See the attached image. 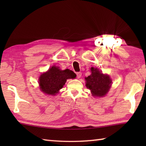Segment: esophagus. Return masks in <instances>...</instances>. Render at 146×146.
I'll return each mask as SVG.
<instances>
[{
  "mask_svg": "<svg viewBox=\"0 0 146 146\" xmlns=\"http://www.w3.org/2000/svg\"><path fill=\"white\" fill-rule=\"evenodd\" d=\"M76 76H77L78 78H80L82 76V73L81 72H77L76 73Z\"/></svg>",
  "mask_w": 146,
  "mask_h": 146,
  "instance_id": "esophagus-1",
  "label": "esophagus"
}]
</instances>
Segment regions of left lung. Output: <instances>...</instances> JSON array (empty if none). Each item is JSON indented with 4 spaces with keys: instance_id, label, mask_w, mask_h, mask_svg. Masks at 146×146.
<instances>
[{
    "instance_id": "left-lung-1",
    "label": "left lung",
    "mask_w": 146,
    "mask_h": 146,
    "mask_svg": "<svg viewBox=\"0 0 146 146\" xmlns=\"http://www.w3.org/2000/svg\"><path fill=\"white\" fill-rule=\"evenodd\" d=\"M91 75L86 77V86L91 91L93 97L105 96L111 86L110 76L103 74L97 68H91Z\"/></svg>"
}]
</instances>
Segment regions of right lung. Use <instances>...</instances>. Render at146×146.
<instances>
[{"mask_svg":"<svg viewBox=\"0 0 146 146\" xmlns=\"http://www.w3.org/2000/svg\"><path fill=\"white\" fill-rule=\"evenodd\" d=\"M76 77L73 71L66 69L61 70L58 66H53L45 73L41 74L38 84L41 91L49 95H56L63 88L68 79Z\"/></svg>","mask_w":146,"mask_h":146,"instance_id":"add662e5","label":"right lung"}]
</instances>
